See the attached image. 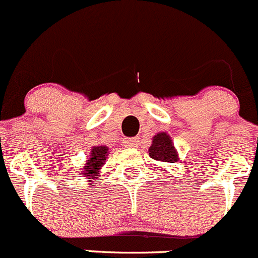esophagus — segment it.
<instances>
[{
    "label": "esophagus",
    "mask_w": 258,
    "mask_h": 258,
    "mask_svg": "<svg viewBox=\"0 0 258 258\" xmlns=\"http://www.w3.org/2000/svg\"><path fill=\"white\" fill-rule=\"evenodd\" d=\"M138 142H140V138L138 137L124 138V140L122 141V145H123L124 147H137Z\"/></svg>",
    "instance_id": "34e87169"
}]
</instances>
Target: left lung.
<instances>
[{"label": "left lung", "instance_id": "left-lung-1", "mask_svg": "<svg viewBox=\"0 0 258 258\" xmlns=\"http://www.w3.org/2000/svg\"><path fill=\"white\" fill-rule=\"evenodd\" d=\"M151 158L156 161L165 162V163H175L178 161V153L175 151L174 145L172 142V138L165 132L157 134L152 141V146L150 147Z\"/></svg>", "mask_w": 258, "mask_h": 258}]
</instances>
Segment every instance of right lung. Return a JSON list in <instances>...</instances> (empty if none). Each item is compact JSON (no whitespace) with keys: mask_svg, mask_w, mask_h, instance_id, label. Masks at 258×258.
<instances>
[{"mask_svg":"<svg viewBox=\"0 0 258 258\" xmlns=\"http://www.w3.org/2000/svg\"><path fill=\"white\" fill-rule=\"evenodd\" d=\"M107 154L108 148L106 146H95V147L91 148L90 157H89L88 162L81 169V174L85 175L88 179H93L91 181L99 180L100 169L105 164Z\"/></svg>","mask_w":258,"mask_h":258,"instance_id":"obj_1","label":"right lung"}]
</instances>
